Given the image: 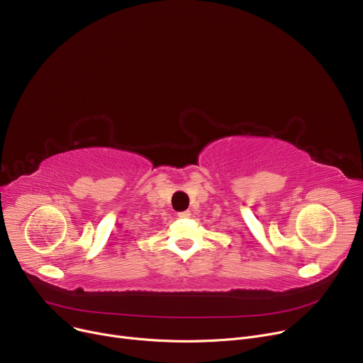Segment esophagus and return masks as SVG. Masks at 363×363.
<instances>
[{"label": "esophagus", "mask_w": 363, "mask_h": 363, "mask_svg": "<svg viewBox=\"0 0 363 363\" xmlns=\"http://www.w3.org/2000/svg\"><path fill=\"white\" fill-rule=\"evenodd\" d=\"M178 216H179V218H182V219H186V218L191 216V212H189V211H185V212H179V213H178Z\"/></svg>", "instance_id": "obj_1"}]
</instances>
